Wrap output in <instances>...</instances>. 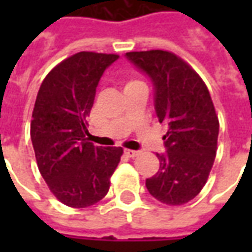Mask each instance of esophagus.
<instances>
[{
    "label": "esophagus",
    "instance_id": "34e87169",
    "mask_svg": "<svg viewBox=\"0 0 252 252\" xmlns=\"http://www.w3.org/2000/svg\"><path fill=\"white\" fill-rule=\"evenodd\" d=\"M124 153H126V157H129V158H135L136 155H139V151H135V150H126Z\"/></svg>",
    "mask_w": 252,
    "mask_h": 252
}]
</instances>
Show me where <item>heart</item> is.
Here are the masks:
<instances>
[{
    "label": "heart",
    "mask_w": 252,
    "mask_h": 252,
    "mask_svg": "<svg viewBox=\"0 0 252 252\" xmlns=\"http://www.w3.org/2000/svg\"><path fill=\"white\" fill-rule=\"evenodd\" d=\"M132 83H136V82H129V83H128V85H132Z\"/></svg>",
    "instance_id": "b5f03b06"
}]
</instances>
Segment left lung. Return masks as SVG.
I'll list each match as a JSON object with an SVG mask.
<instances>
[{
    "mask_svg": "<svg viewBox=\"0 0 252 252\" xmlns=\"http://www.w3.org/2000/svg\"><path fill=\"white\" fill-rule=\"evenodd\" d=\"M126 58L150 78L157 117L169 126L166 154H157L159 170L146 180V188L163 204H186L204 188L216 157L219 119L209 90L169 51L126 52Z\"/></svg>",
    "mask_w": 252,
    "mask_h": 252,
    "instance_id": "1",
    "label": "left lung"
}]
</instances>
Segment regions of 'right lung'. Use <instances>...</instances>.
<instances>
[{
  "label": "right lung",
  "mask_w": 252,
  "mask_h": 252,
  "mask_svg": "<svg viewBox=\"0 0 252 252\" xmlns=\"http://www.w3.org/2000/svg\"><path fill=\"white\" fill-rule=\"evenodd\" d=\"M119 55L78 52L54 67L41 83L31 121V140L41 177L58 200L86 208L102 200L123 155L86 136V117L104 71Z\"/></svg>",
  "instance_id": "right-lung-1"
}]
</instances>
